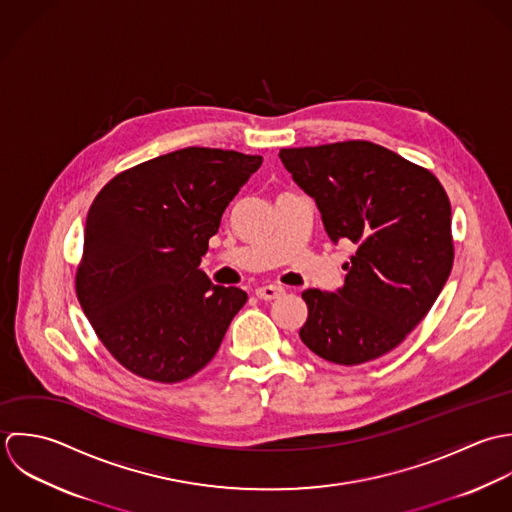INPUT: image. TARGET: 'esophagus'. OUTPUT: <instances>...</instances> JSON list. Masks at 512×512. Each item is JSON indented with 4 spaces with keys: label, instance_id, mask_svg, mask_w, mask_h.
I'll list each match as a JSON object with an SVG mask.
<instances>
[{
    "label": "esophagus",
    "instance_id": "1",
    "mask_svg": "<svg viewBox=\"0 0 512 512\" xmlns=\"http://www.w3.org/2000/svg\"><path fill=\"white\" fill-rule=\"evenodd\" d=\"M255 295L261 299V301H273V299H279L283 295V289L277 287V285H265V287H259L255 291Z\"/></svg>",
    "mask_w": 512,
    "mask_h": 512
}]
</instances>
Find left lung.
<instances>
[{
	"mask_svg": "<svg viewBox=\"0 0 512 512\" xmlns=\"http://www.w3.org/2000/svg\"><path fill=\"white\" fill-rule=\"evenodd\" d=\"M279 158L316 202L328 237L356 245L342 289L303 293L301 340L342 366L384 356L449 279L451 204L443 186L429 170L366 140L283 148Z\"/></svg>",
	"mask_w": 512,
	"mask_h": 512,
	"instance_id": "1",
	"label": "left lung"
}]
</instances>
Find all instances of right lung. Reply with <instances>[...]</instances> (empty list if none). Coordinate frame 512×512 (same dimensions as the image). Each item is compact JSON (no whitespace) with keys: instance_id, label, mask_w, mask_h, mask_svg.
I'll return each mask as SVG.
<instances>
[{"instance_id":"right-lung-1","label":"right lung","mask_w":512,"mask_h":512,"mask_svg":"<svg viewBox=\"0 0 512 512\" xmlns=\"http://www.w3.org/2000/svg\"><path fill=\"white\" fill-rule=\"evenodd\" d=\"M261 156L190 146L114 176L89 209L77 299L132 374L174 384L215 356L247 303L200 267L209 237Z\"/></svg>"}]
</instances>
